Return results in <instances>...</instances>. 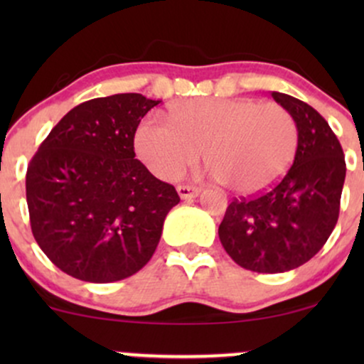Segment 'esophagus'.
<instances>
[{"mask_svg":"<svg viewBox=\"0 0 364 364\" xmlns=\"http://www.w3.org/2000/svg\"><path fill=\"white\" fill-rule=\"evenodd\" d=\"M178 193L183 200H191L196 198L200 195V188L198 186H190V185H179L178 186Z\"/></svg>","mask_w":364,"mask_h":364,"instance_id":"esophagus-1","label":"esophagus"}]
</instances>
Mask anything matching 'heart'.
Masks as SVG:
<instances>
[{"instance_id": "b5f03b06", "label": "heart", "mask_w": 364, "mask_h": 364, "mask_svg": "<svg viewBox=\"0 0 364 364\" xmlns=\"http://www.w3.org/2000/svg\"><path fill=\"white\" fill-rule=\"evenodd\" d=\"M171 119L149 116L135 145L159 178L178 179L205 150L212 174L237 195L274 186L294 161L298 124L281 104L257 99L198 97L179 102Z\"/></svg>"}]
</instances>
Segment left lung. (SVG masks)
Here are the masks:
<instances>
[{"label": "left lung", "instance_id": "left-lung-1", "mask_svg": "<svg viewBox=\"0 0 364 364\" xmlns=\"http://www.w3.org/2000/svg\"><path fill=\"white\" fill-rule=\"evenodd\" d=\"M272 97L298 124L294 162L267 191L232 200L219 225L229 257L260 274L287 272L320 252L339 219L346 179L344 152L323 116L292 95Z\"/></svg>", "mask_w": 364, "mask_h": 364}]
</instances>
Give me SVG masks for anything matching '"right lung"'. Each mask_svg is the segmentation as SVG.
<instances>
[{
    "label": "right lung",
    "instance_id": "right-lung-1",
    "mask_svg": "<svg viewBox=\"0 0 364 364\" xmlns=\"http://www.w3.org/2000/svg\"><path fill=\"white\" fill-rule=\"evenodd\" d=\"M159 102L114 94L78 104L31 159L25 190L32 235L65 274L121 281L156 252L179 196L135 159L133 140Z\"/></svg>",
    "mask_w": 364,
    "mask_h": 364
}]
</instances>
